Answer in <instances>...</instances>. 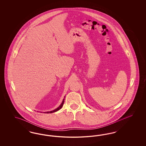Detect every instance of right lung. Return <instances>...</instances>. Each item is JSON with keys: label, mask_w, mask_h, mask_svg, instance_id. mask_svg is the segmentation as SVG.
Masks as SVG:
<instances>
[{"label": "right lung", "mask_w": 146, "mask_h": 146, "mask_svg": "<svg viewBox=\"0 0 146 146\" xmlns=\"http://www.w3.org/2000/svg\"><path fill=\"white\" fill-rule=\"evenodd\" d=\"M64 100H65V99L64 98V100H63V101H62V104H61V105L60 106H59L58 108H57L56 109H55V110H54L53 111H49V112H44V113H53V112H56V111H57L59 110L61 108H62V106H63V105H64Z\"/></svg>", "instance_id": "obj_1"}]
</instances>
